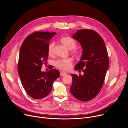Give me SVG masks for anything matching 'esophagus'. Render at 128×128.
Here are the masks:
<instances>
[{
  "mask_svg": "<svg viewBox=\"0 0 128 128\" xmlns=\"http://www.w3.org/2000/svg\"><path fill=\"white\" fill-rule=\"evenodd\" d=\"M67 74V73L66 72L62 71V72H60V75H61V76H64V75H66Z\"/></svg>",
  "mask_w": 128,
  "mask_h": 128,
  "instance_id": "34e87169",
  "label": "esophagus"
}]
</instances>
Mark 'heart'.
<instances>
[{
    "label": "heart",
    "mask_w": 128,
    "mask_h": 128,
    "mask_svg": "<svg viewBox=\"0 0 128 128\" xmlns=\"http://www.w3.org/2000/svg\"><path fill=\"white\" fill-rule=\"evenodd\" d=\"M60 42H61V43L68 49H73L71 53L74 56L76 57H80L82 56V52H81L80 50L76 48L77 46L76 42L72 37H64L61 38ZM54 42H51L48 46V55L51 56L54 55ZM72 62V59L70 58H66V59H59L56 60L54 62V65L56 68L60 69L67 70L71 68Z\"/></svg>",
    "instance_id": "heart-1"
}]
</instances>
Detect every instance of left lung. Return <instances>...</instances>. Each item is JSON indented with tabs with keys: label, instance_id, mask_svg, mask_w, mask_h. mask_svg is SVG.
I'll return each instance as SVG.
<instances>
[{
	"label": "left lung",
	"instance_id": "1",
	"mask_svg": "<svg viewBox=\"0 0 128 128\" xmlns=\"http://www.w3.org/2000/svg\"><path fill=\"white\" fill-rule=\"evenodd\" d=\"M72 37L83 48V55L75 69L82 70L84 74H72L70 92L77 99L88 102L94 99L103 86L109 66L108 53L102 37L94 30L80 29Z\"/></svg>",
	"mask_w": 128,
	"mask_h": 128
}]
</instances>
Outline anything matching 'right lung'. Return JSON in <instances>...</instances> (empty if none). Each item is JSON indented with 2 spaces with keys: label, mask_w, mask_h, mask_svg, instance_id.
Instances as JSON below:
<instances>
[{
  "label": "right lung",
  "mask_w": 128,
  "mask_h": 128,
  "mask_svg": "<svg viewBox=\"0 0 128 128\" xmlns=\"http://www.w3.org/2000/svg\"><path fill=\"white\" fill-rule=\"evenodd\" d=\"M56 34L36 31L27 36L21 45L18 73L27 94L34 99L47 96L52 90L53 83L60 76L59 72L54 69L41 71L42 65L48 62L50 40Z\"/></svg>",
  "instance_id": "right-lung-1"
}]
</instances>
